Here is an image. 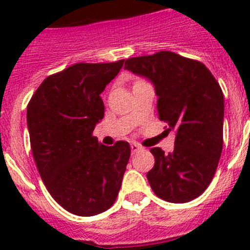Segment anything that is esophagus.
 Segmentation results:
<instances>
[{"mask_svg": "<svg viewBox=\"0 0 250 250\" xmlns=\"http://www.w3.org/2000/svg\"><path fill=\"white\" fill-rule=\"evenodd\" d=\"M131 150H132V153H137L140 152V150H143V146H140L137 143H132V144H131Z\"/></svg>", "mask_w": 250, "mask_h": 250, "instance_id": "1", "label": "esophagus"}]
</instances>
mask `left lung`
<instances>
[{
	"label": "left lung",
	"mask_w": 250,
	"mask_h": 250,
	"mask_svg": "<svg viewBox=\"0 0 250 250\" xmlns=\"http://www.w3.org/2000/svg\"><path fill=\"white\" fill-rule=\"evenodd\" d=\"M125 68L152 82L160 119L175 131L172 152L150 149L156 162L146 178L153 192L174 204L192 201L213 180L221 158V86L205 64L172 52L128 58Z\"/></svg>",
	"instance_id": "obj_1"
}]
</instances>
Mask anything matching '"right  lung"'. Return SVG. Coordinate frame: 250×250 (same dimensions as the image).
<instances>
[{
    "label": "right lung",
    "mask_w": 250,
    "mask_h": 250,
    "mask_svg": "<svg viewBox=\"0 0 250 250\" xmlns=\"http://www.w3.org/2000/svg\"><path fill=\"white\" fill-rule=\"evenodd\" d=\"M123 62L72 64L48 76L27 106L31 149L41 179L63 209L80 217L113 205L131 156L127 141L105 146L92 135L105 113L100 94Z\"/></svg>",
    "instance_id": "add662e5"
}]
</instances>
